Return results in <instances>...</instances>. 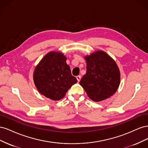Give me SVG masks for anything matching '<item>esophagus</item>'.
I'll return each mask as SVG.
<instances>
[{
	"label": "esophagus",
	"mask_w": 148,
	"mask_h": 148,
	"mask_svg": "<svg viewBox=\"0 0 148 148\" xmlns=\"http://www.w3.org/2000/svg\"><path fill=\"white\" fill-rule=\"evenodd\" d=\"M77 80H78V82H79L80 81V79H81V76L80 75H78V76H77Z\"/></svg>",
	"instance_id": "esophagus-1"
}]
</instances>
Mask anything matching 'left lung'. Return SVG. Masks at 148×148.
I'll list each match as a JSON object with an SVG mask.
<instances>
[{
	"mask_svg": "<svg viewBox=\"0 0 148 148\" xmlns=\"http://www.w3.org/2000/svg\"><path fill=\"white\" fill-rule=\"evenodd\" d=\"M86 73L79 84L94 101H101L112 96L120 81V71L115 61L107 53L98 51L85 57Z\"/></svg>",
	"mask_w": 148,
	"mask_h": 148,
	"instance_id": "obj_1",
	"label": "left lung"
}]
</instances>
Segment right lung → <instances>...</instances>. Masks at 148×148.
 <instances>
[{
	"mask_svg": "<svg viewBox=\"0 0 148 148\" xmlns=\"http://www.w3.org/2000/svg\"><path fill=\"white\" fill-rule=\"evenodd\" d=\"M62 53L51 52L36 67L33 79L39 92L53 101L63 98L77 79L71 73Z\"/></svg>",
	"mask_w": 148,
	"mask_h": 148,
	"instance_id": "obj_1",
	"label": "right lung"
}]
</instances>
